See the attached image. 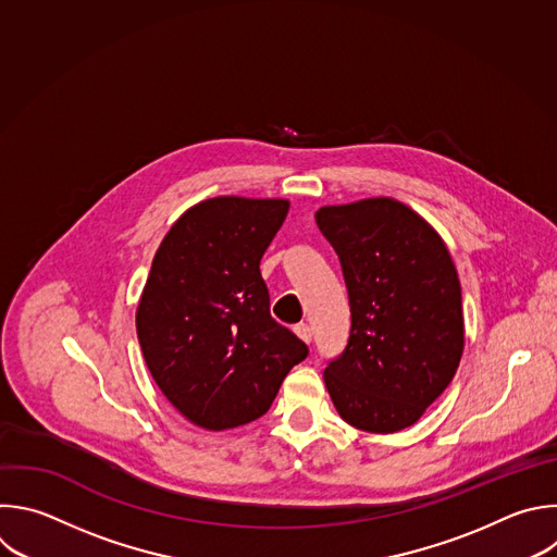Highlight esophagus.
Instances as JSON below:
<instances>
[{
  "instance_id": "34e87169",
  "label": "esophagus",
  "mask_w": 557,
  "mask_h": 557,
  "mask_svg": "<svg viewBox=\"0 0 557 557\" xmlns=\"http://www.w3.org/2000/svg\"><path fill=\"white\" fill-rule=\"evenodd\" d=\"M295 334H297L301 341H306V343L312 341V327H310L308 323H297V325H295Z\"/></svg>"
}]
</instances>
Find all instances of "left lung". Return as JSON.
Here are the masks:
<instances>
[{"label":"left lung","mask_w":557,"mask_h":557,"mask_svg":"<svg viewBox=\"0 0 557 557\" xmlns=\"http://www.w3.org/2000/svg\"><path fill=\"white\" fill-rule=\"evenodd\" d=\"M338 256L349 338L323 379L338 416L367 433L416 424L450 385L463 351L461 286L435 230L394 199L321 208Z\"/></svg>","instance_id":"obj_1"}]
</instances>
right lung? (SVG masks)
<instances>
[{
	"mask_svg": "<svg viewBox=\"0 0 557 557\" xmlns=\"http://www.w3.org/2000/svg\"><path fill=\"white\" fill-rule=\"evenodd\" d=\"M286 214L282 199H210L185 212L154 253L135 319L139 347L163 396L203 429L264 416L308 356L271 317L260 273Z\"/></svg>",
	"mask_w": 557,
	"mask_h": 557,
	"instance_id": "right-lung-1",
	"label": "right lung"
}]
</instances>
